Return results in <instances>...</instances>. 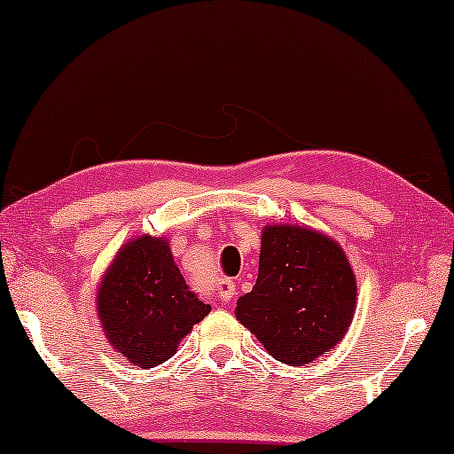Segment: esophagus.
<instances>
[{
  "label": "esophagus",
  "mask_w": 454,
  "mask_h": 454,
  "mask_svg": "<svg viewBox=\"0 0 454 454\" xmlns=\"http://www.w3.org/2000/svg\"><path fill=\"white\" fill-rule=\"evenodd\" d=\"M216 295H219L223 301L231 300V297L235 295V283L231 281V278H221V281L216 283Z\"/></svg>",
  "instance_id": "obj_1"
}]
</instances>
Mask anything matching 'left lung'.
<instances>
[{"label": "left lung", "instance_id": "obj_1", "mask_svg": "<svg viewBox=\"0 0 454 454\" xmlns=\"http://www.w3.org/2000/svg\"><path fill=\"white\" fill-rule=\"evenodd\" d=\"M356 306L357 281L339 241L277 223L262 229L256 285L235 318L278 362L303 365L345 339Z\"/></svg>", "mask_w": 454, "mask_h": 454}]
</instances>
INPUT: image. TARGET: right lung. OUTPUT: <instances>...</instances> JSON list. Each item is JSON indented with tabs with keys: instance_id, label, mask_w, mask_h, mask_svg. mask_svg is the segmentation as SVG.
<instances>
[{
	"instance_id": "obj_1",
	"label": "right lung",
	"mask_w": 454,
	"mask_h": 454,
	"mask_svg": "<svg viewBox=\"0 0 454 454\" xmlns=\"http://www.w3.org/2000/svg\"><path fill=\"white\" fill-rule=\"evenodd\" d=\"M95 303L107 343L145 370L167 362L179 340L210 312L185 285L169 239L148 233L117 250Z\"/></svg>"
}]
</instances>
